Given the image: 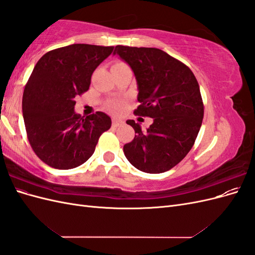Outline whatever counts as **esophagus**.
Listing matches in <instances>:
<instances>
[{"instance_id": "34e87169", "label": "esophagus", "mask_w": 255, "mask_h": 255, "mask_svg": "<svg viewBox=\"0 0 255 255\" xmlns=\"http://www.w3.org/2000/svg\"><path fill=\"white\" fill-rule=\"evenodd\" d=\"M123 125V121L120 120V119H117V118H113V127L114 128H117L119 126H122Z\"/></svg>"}]
</instances>
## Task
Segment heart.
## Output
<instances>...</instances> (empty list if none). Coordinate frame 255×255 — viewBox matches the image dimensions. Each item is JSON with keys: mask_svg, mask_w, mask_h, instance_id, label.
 <instances>
[{"mask_svg": "<svg viewBox=\"0 0 255 255\" xmlns=\"http://www.w3.org/2000/svg\"><path fill=\"white\" fill-rule=\"evenodd\" d=\"M121 64H125V63L117 61L115 65H121ZM109 109L111 112L115 114H122L127 109V103L125 101H122V100H115V101H112L109 104Z\"/></svg>", "mask_w": 255, "mask_h": 255, "instance_id": "heart-1", "label": "heart"}]
</instances>
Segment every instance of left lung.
Here are the masks:
<instances>
[{
    "mask_svg": "<svg viewBox=\"0 0 255 255\" xmlns=\"http://www.w3.org/2000/svg\"><path fill=\"white\" fill-rule=\"evenodd\" d=\"M114 54L135 74L140 105L134 114L153 118L146 130L134 120L127 121L136 135L123 146L125 155L146 173L170 170L187 155L202 125L204 106L196 76L159 49L117 45Z\"/></svg>",
    "mask_w": 255,
    "mask_h": 255,
    "instance_id": "8db88e82",
    "label": "left lung"
}]
</instances>
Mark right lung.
Here are the masks:
<instances>
[{
  "mask_svg": "<svg viewBox=\"0 0 255 255\" xmlns=\"http://www.w3.org/2000/svg\"><path fill=\"white\" fill-rule=\"evenodd\" d=\"M114 47L74 43L52 50L38 60L25 85L22 113L36 155L56 169L84 164L95 152L112 120L97 112L84 118L74 112L75 97L87 91L91 75Z\"/></svg>",
  "mask_w": 255,
  "mask_h": 255,
  "instance_id": "obj_1",
  "label": "right lung"
}]
</instances>
